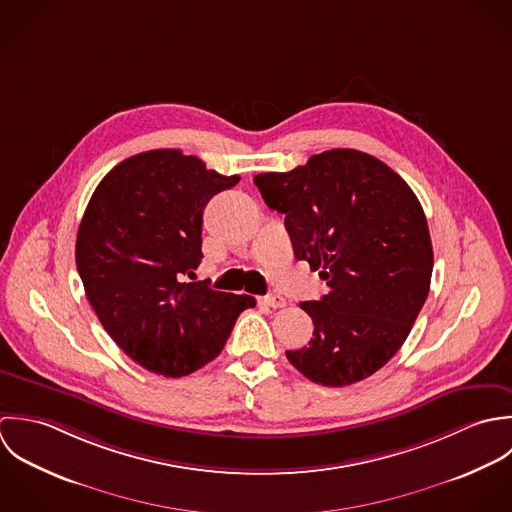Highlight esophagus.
Masks as SVG:
<instances>
[{
  "mask_svg": "<svg viewBox=\"0 0 512 512\" xmlns=\"http://www.w3.org/2000/svg\"><path fill=\"white\" fill-rule=\"evenodd\" d=\"M263 305L271 308H283L287 305V301L281 295H267V297H263Z\"/></svg>",
  "mask_w": 512,
  "mask_h": 512,
  "instance_id": "obj_1",
  "label": "esophagus"
}]
</instances>
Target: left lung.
Returning a JSON list of instances; mask_svg holds the SVG:
<instances>
[{"instance_id":"obj_1","label":"left lung","mask_w":512,"mask_h":512,"mask_svg":"<svg viewBox=\"0 0 512 512\" xmlns=\"http://www.w3.org/2000/svg\"><path fill=\"white\" fill-rule=\"evenodd\" d=\"M253 182L285 213L295 257L330 287L301 303L314 332L287 350L289 362L328 388L372 376L402 348L429 293L433 247L419 200L390 166L350 148Z\"/></svg>"}]
</instances>
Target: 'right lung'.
<instances>
[{"mask_svg":"<svg viewBox=\"0 0 512 512\" xmlns=\"http://www.w3.org/2000/svg\"><path fill=\"white\" fill-rule=\"evenodd\" d=\"M239 176L180 150H150L114 166L77 233V271L110 338L166 378L196 372L225 346L255 299L188 283L202 263L207 202Z\"/></svg>","mask_w":512,"mask_h":512,"instance_id":"1","label":"right lung"}]
</instances>
